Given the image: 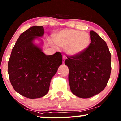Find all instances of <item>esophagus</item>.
<instances>
[{
	"instance_id": "1",
	"label": "esophagus",
	"mask_w": 121,
	"mask_h": 121,
	"mask_svg": "<svg viewBox=\"0 0 121 121\" xmlns=\"http://www.w3.org/2000/svg\"><path fill=\"white\" fill-rule=\"evenodd\" d=\"M65 57H64V56H63V63H64V61H65Z\"/></svg>"
}]
</instances>
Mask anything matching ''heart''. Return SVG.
Segmentation results:
<instances>
[{
	"instance_id": "1",
	"label": "heart",
	"mask_w": 121,
	"mask_h": 121,
	"mask_svg": "<svg viewBox=\"0 0 121 121\" xmlns=\"http://www.w3.org/2000/svg\"><path fill=\"white\" fill-rule=\"evenodd\" d=\"M55 42L51 40V44L64 48L70 56H76L83 52L91 43L88 33L76 29H64L55 35Z\"/></svg>"
}]
</instances>
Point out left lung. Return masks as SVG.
<instances>
[{
	"instance_id": "obj_1",
	"label": "left lung",
	"mask_w": 121,
	"mask_h": 121,
	"mask_svg": "<svg viewBox=\"0 0 121 121\" xmlns=\"http://www.w3.org/2000/svg\"><path fill=\"white\" fill-rule=\"evenodd\" d=\"M91 43L81 54L67 57L71 92L77 97L88 98L105 88L110 78L111 54L106 42L93 30Z\"/></svg>"
}]
</instances>
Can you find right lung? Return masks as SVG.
I'll use <instances>...</instances> for the list:
<instances>
[{"instance_id": "obj_1", "label": "right lung", "mask_w": 121, "mask_h": 121, "mask_svg": "<svg viewBox=\"0 0 121 121\" xmlns=\"http://www.w3.org/2000/svg\"><path fill=\"white\" fill-rule=\"evenodd\" d=\"M43 26H33L20 34L13 48L8 72L14 90L26 98L44 96L49 89L52 78L62 64V56L56 52L45 55L35 39L43 41Z\"/></svg>"}]
</instances>
